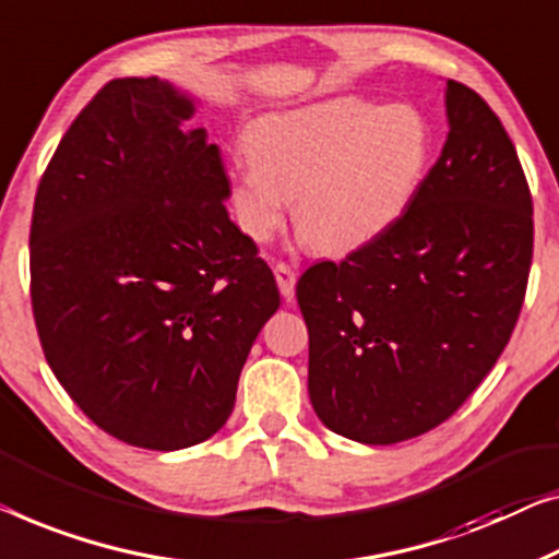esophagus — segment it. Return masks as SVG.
Returning a JSON list of instances; mask_svg holds the SVG:
<instances>
[{
	"label": "esophagus",
	"instance_id": "34e87169",
	"mask_svg": "<svg viewBox=\"0 0 559 559\" xmlns=\"http://www.w3.org/2000/svg\"><path fill=\"white\" fill-rule=\"evenodd\" d=\"M273 273H276V283L281 288V296L288 298V301H290V298H294V294H296V273H294V269H290L288 263H276Z\"/></svg>",
	"mask_w": 559,
	"mask_h": 559
}]
</instances>
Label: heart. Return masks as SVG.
Listing matches in <instances>:
<instances>
[{
  "label": "heart",
  "mask_w": 559,
  "mask_h": 559,
  "mask_svg": "<svg viewBox=\"0 0 559 559\" xmlns=\"http://www.w3.org/2000/svg\"><path fill=\"white\" fill-rule=\"evenodd\" d=\"M248 163L230 173L238 228L255 243L276 236L294 198L308 246L348 255L396 228L435 163V128L414 105L341 97L271 112L248 124Z\"/></svg>",
  "instance_id": "1"
}]
</instances>
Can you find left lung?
<instances>
[{"label": "left lung", "mask_w": 559, "mask_h": 559, "mask_svg": "<svg viewBox=\"0 0 559 559\" xmlns=\"http://www.w3.org/2000/svg\"><path fill=\"white\" fill-rule=\"evenodd\" d=\"M449 135L396 228L296 286L308 396L336 435L396 444L439 427L492 371L532 265V195L485 99L447 82Z\"/></svg>", "instance_id": "1"}]
</instances>
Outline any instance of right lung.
<instances>
[{
	"mask_svg": "<svg viewBox=\"0 0 559 559\" xmlns=\"http://www.w3.org/2000/svg\"><path fill=\"white\" fill-rule=\"evenodd\" d=\"M157 78L112 80L41 175L32 311L49 369L99 429L173 452L228 421L278 311L276 278L228 218L218 145Z\"/></svg>",
	"mask_w": 559,
	"mask_h": 559,
	"instance_id": "add662e5",
	"label": "right lung"
}]
</instances>
